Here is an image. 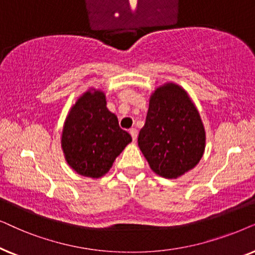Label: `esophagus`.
<instances>
[{"label":"esophagus","mask_w":255,"mask_h":255,"mask_svg":"<svg viewBox=\"0 0 255 255\" xmlns=\"http://www.w3.org/2000/svg\"><path fill=\"white\" fill-rule=\"evenodd\" d=\"M129 133L131 135V138H133V141H136V138H137V130L135 129V128H131V129L129 130Z\"/></svg>","instance_id":"1"}]
</instances>
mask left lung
Here are the masks:
<instances>
[{
    "mask_svg": "<svg viewBox=\"0 0 255 255\" xmlns=\"http://www.w3.org/2000/svg\"><path fill=\"white\" fill-rule=\"evenodd\" d=\"M138 147L156 175L176 179L198 164L205 151L203 121L189 93L167 81L149 97Z\"/></svg>",
    "mask_w": 255,
    "mask_h": 255,
    "instance_id": "1",
    "label": "left lung"
}]
</instances>
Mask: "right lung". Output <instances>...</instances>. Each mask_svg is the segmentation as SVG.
I'll return each mask as SVG.
<instances>
[{
    "label": "right lung",
    "mask_w": 255,
    "mask_h": 255,
    "mask_svg": "<svg viewBox=\"0 0 255 255\" xmlns=\"http://www.w3.org/2000/svg\"><path fill=\"white\" fill-rule=\"evenodd\" d=\"M131 142L108 111L106 94L90 87L77 98L64 121L60 144L67 164L77 174L93 179L110 171L115 158Z\"/></svg>",
    "instance_id": "right-lung-1"
}]
</instances>
